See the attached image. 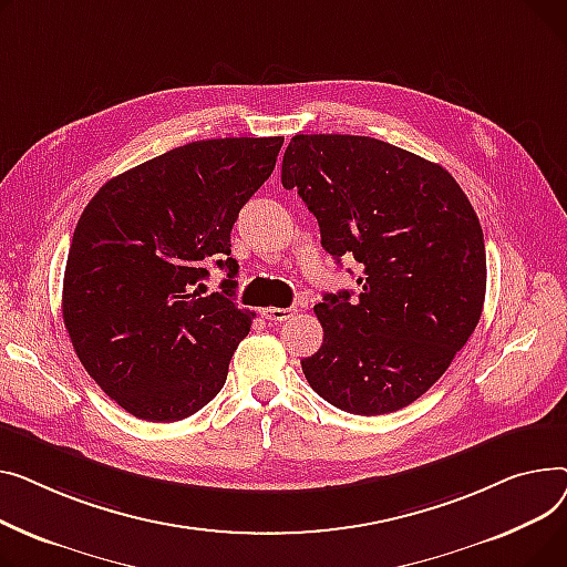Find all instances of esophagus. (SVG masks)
<instances>
[{"label":"esophagus","instance_id":"1","mask_svg":"<svg viewBox=\"0 0 567 567\" xmlns=\"http://www.w3.org/2000/svg\"><path fill=\"white\" fill-rule=\"evenodd\" d=\"M295 313H297V309H295V307H288V309H277V307L262 309V318H265V320H270V322H284V320H290Z\"/></svg>","mask_w":567,"mask_h":567}]
</instances>
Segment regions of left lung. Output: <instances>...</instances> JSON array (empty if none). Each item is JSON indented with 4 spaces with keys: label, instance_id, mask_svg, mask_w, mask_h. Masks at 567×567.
I'll return each mask as SVG.
<instances>
[{
    "label": "left lung",
    "instance_id": "left-lung-1",
    "mask_svg": "<svg viewBox=\"0 0 567 567\" xmlns=\"http://www.w3.org/2000/svg\"><path fill=\"white\" fill-rule=\"evenodd\" d=\"M281 183L316 215L324 251L363 268L357 295L313 307L324 337L302 359L311 389L361 416L408 408L483 313L485 243L467 194L440 164L354 135H295Z\"/></svg>",
    "mask_w": 567,
    "mask_h": 567
}]
</instances>
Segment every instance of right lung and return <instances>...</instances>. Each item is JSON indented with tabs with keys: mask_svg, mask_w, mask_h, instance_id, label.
Returning <instances> with one entry per match:
<instances>
[{
	"mask_svg": "<svg viewBox=\"0 0 567 567\" xmlns=\"http://www.w3.org/2000/svg\"><path fill=\"white\" fill-rule=\"evenodd\" d=\"M281 144L192 142L107 181L84 208L65 260L63 324L86 373L132 416L181 421L224 386L254 320L233 302L230 228ZM208 257L227 279L204 296Z\"/></svg>",
	"mask_w": 567,
	"mask_h": 567,
	"instance_id": "1",
	"label": "right lung"
}]
</instances>
